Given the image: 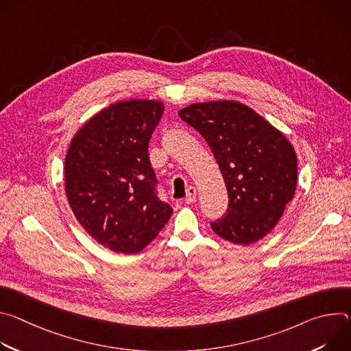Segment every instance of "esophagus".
I'll use <instances>...</instances> for the list:
<instances>
[{
    "label": "esophagus",
    "mask_w": 351,
    "mask_h": 351,
    "mask_svg": "<svg viewBox=\"0 0 351 351\" xmlns=\"http://www.w3.org/2000/svg\"><path fill=\"white\" fill-rule=\"evenodd\" d=\"M195 198H197V190H195V187L190 186V187L186 190L184 203H186V204H193V203L195 202Z\"/></svg>",
    "instance_id": "esophagus-1"
}]
</instances>
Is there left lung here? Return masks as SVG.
<instances>
[{
  "instance_id": "left-lung-1",
  "label": "left lung",
  "mask_w": 351,
  "mask_h": 351,
  "mask_svg": "<svg viewBox=\"0 0 351 351\" xmlns=\"http://www.w3.org/2000/svg\"><path fill=\"white\" fill-rule=\"evenodd\" d=\"M179 117L208 143L228 190V210L213 230L236 244L267 236L291 202L297 157L289 140L254 110L236 101L193 104Z\"/></svg>"
}]
</instances>
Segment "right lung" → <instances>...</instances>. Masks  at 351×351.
I'll return each mask as SVG.
<instances>
[{
    "instance_id": "right-lung-1",
    "label": "right lung",
    "mask_w": 351,
    "mask_h": 351,
    "mask_svg": "<svg viewBox=\"0 0 351 351\" xmlns=\"http://www.w3.org/2000/svg\"><path fill=\"white\" fill-rule=\"evenodd\" d=\"M164 114L149 99H129L94 115L65 158L69 206L84 230L115 253L134 254L172 215L157 191L148 143Z\"/></svg>"
}]
</instances>
